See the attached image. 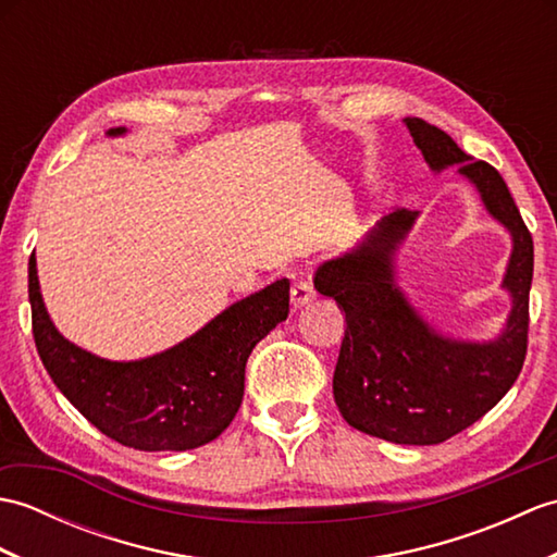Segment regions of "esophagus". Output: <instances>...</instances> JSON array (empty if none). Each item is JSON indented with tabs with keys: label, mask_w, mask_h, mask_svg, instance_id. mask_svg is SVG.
<instances>
[{
	"label": "esophagus",
	"mask_w": 557,
	"mask_h": 557,
	"mask_svg": "<svg viewBox=\"0 0 557 557\" xmlns=\"http://www.w3.org/2000/svg\"><path fill=\"white\" fill-rule=\"evenodd\" d=\"M313 285L309 280H297L292 285V306L294 309H299V306H304V304H309L311 299H313Z\"/></svg>",
	"instance_id": "34e87169"
}]
</instances>
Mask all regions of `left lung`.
I'll return each instance as SVG.
<instances>
[{
  "label": "left lung",
  "instance_id": "1",
  "mask_svg": "<svg viewBox=\"0 0 557 557\" xmlns=\"http://www.w3.org/2000/svg\"><path fill=\"white\" fill-rule=\"evenodd\" d=\"M405 124L431 170L459 164L486 210L512 234L503 280L512 297L505 330L493 342L449 339L411 309L395 285V251L417 220V212L405 208L377 222L351 253L318 268L313 285L345 311L347 327L333 375L345 421L397 445H437L498 405L522 371L534 242L493 164L471 160L443 128L419 116H407Z\"/></svg>",
  "mask_w": 557,
  "mask_h": 557
}]
</instances>
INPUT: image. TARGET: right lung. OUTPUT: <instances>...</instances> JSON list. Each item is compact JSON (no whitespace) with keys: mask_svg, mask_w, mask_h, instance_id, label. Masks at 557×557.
<instances>
[{"mask_svg":"<svg viewBox=\"0 0 557 557\" xmlns=\"http://www.w3.org/2000/svg\"><path fill=\"white\" fill-rule=\"evenodd\" d=\"M28 299L35 347L71 405L126 447L180 453L215 441L236 417L248 354L289 313V280L232 304L196 335L140 361L100 359L59 335L42 304L35 256L28 260Z\"/></svg>","mask_w":557,"mask_h":557,"instance_id":"add662e5","label":"right lung"}]
</instances>
